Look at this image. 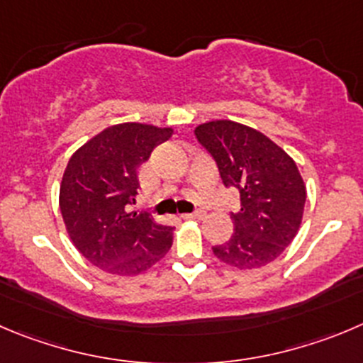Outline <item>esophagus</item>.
<instances>
[{
    "instance_id": "esophagus-1",
    "label": "esophagus",
    "mask_w": 363,
    "mask_h": 363,
    "mask_svg": "<svg viewBox=\"0 0 363 363\" xmlns=\"http://www.w3.org/2000/svg\"><path fill=\"white\" fill-rule=\"evenodd\" d=\"M184 219H203L205 217V212H201V210H198V212H191V213H184Z\"/></svg>"
}]
</instances>
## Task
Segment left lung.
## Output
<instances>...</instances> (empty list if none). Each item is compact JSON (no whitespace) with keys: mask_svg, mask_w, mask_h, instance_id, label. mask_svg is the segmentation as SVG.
<instances>
[{"mask_svg":"<svg viewBox=\"0 0 363 363\" xmlns=\"http://www.w3.org/2000/svg\"><path fill=\"white\" fill-rule=\"evenodd\" d=\"M194 133L223 184L240 192V210L231 213L235 233L213 255L240 271L271 264L301 226L306 187L298 165L269 137L235 121L203 123Z\"/></svg>","mask_w":363,"mask_h":363,"instance_id":"1","label":"left lung"}]
</instances>
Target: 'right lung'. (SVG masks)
Instances as JSON below:
<instances>
[{
	"instance_id": "right-lung-1",
	"label": "right lung",
	"mask_w": 363,
	"mask_h": 363,
	"mask_svg": "<svg viewBox=\"0 0 363 363\" xmlns=\"http://www.w3.org/2000/svg\"><path fill=\"white\" fill-rule=\"evenodd\" d=\"M172 128L123 123L74 151L60 184V212L76 250L92 265L117 276H135L167 255L172 226L146 212H128L135 203L139 167Z\"/></svg>"
}]
</instances>
